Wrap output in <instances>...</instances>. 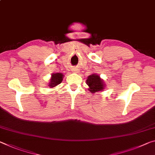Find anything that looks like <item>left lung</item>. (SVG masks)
<instances>
[{"label": "left lung", "instance_id": "obj_1", "mask_svg": "<svg viewBox=\"0 0 155 155\" xmlns=\"http://www.w3.org/2000/svg\"><path fill=\"white\" fill-rule=\"evenodd\" d=\"M86 83L89 86L88 90L93 94L102 91L105 88L104 81L100 78L99 75L96 74H91L89 77H87Z\"/></svg>", "mask_w": 155, "mask_h": 155}]
</instances>
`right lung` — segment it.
I'll use <instances>...</instances> for the list:
<instances>
[{"mask_svg": "<svg viewBox=\"0 0 155 155\" xmlns=\"http://www.w3.org/2000/svg\"><path fill=\"white\" fill-rule=\"evenodd\" d=\"M63 75L62 73H53L51 74V77L50 78V81L49 83V87H54L56 85L60 84L63 81Z\"/></svg>", "mask_w": 155, "mask_h": 155, "instance_id": "right-lung-1", "label": "right lung"}]
</instances>
